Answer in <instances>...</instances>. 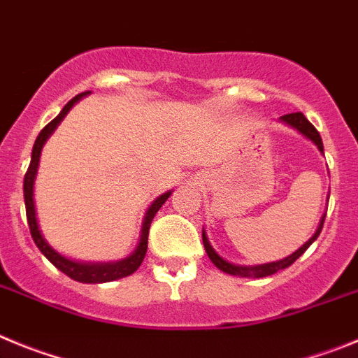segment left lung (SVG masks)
I'll return each instance as SVG.
<instances>
[{"label":"left lung","instance_id":"8db88e82","mask_svg":"<svg viewBox=\"0 0 358 358\" xmlns=\"http://www.w3.org/2000/svg\"><path fill=\"white\" fill-rule=\"evenodd\" d=\"M280 123L287 124V127L294 128L298 134H301L305 137V139L312 141V143L315 144V148L321 151V153H324L323 150V141H321V135L320 131L315 130L314 127H312L310 123H308V119L305 117L301 112H294V114H285L280 117ZM324 215L321 217L320 221V227H317V230L314 231V235H312L310 239L307 241V243L303 244L301 248H298V250L294 251V253H291L289 257H285V259H280L276 260V262H267V264H259V266H239V264H231L228 262V260H224L223 257L219 255L217 251L212 248L210 241H208L207 237V231H205V228H203L201 231V237H203V246H205V251H207L208 259L212 260V264H214L217 269H221L223 273H228V275H234V276H243V278H264V276H269V275H275V273H278L280 269H285V267L291 266L294 260H298L299 257L303 255L305 251H307V248L310 246L312 243H314L317 237H320L321 234V228H323V223H324Z\"/></svg>","mask_w":358,"mask_h":358}]
</instances>
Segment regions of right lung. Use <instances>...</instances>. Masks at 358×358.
<instances>
[{
  "mask_svg": "<svg viewBox=\"0 0 358 358\" xmlns=\"http://www.w3.org/2000/svg\"><path fill=\"white\" fill-rule=\"evenodd\" d=\"M91 94V92H82V94L75 96V98L71 99L67 103L66 107L62 108L57 117L48 123L46 127L41 130L38 137L35 139L34 150H31V160H30V167H28L27 175H24V183H22V189H24V205H27V219H28V227H30V234L34 237V243L37 244V248L41 250L44 257L53 264L57 269L67 275L69 278L76 280V282L82 283H105V282H114V280L124 278V276H130L131 273H135L139 269V266L143 264L144 257H146V250H148V234H150V227L151 221L155 217V214L159 212V208L162 207L166 199L173 194V191H167L164 194H160L155 201L151 203L150 208L146 210V215L143 219V228H141V237H139V244L131 251V255H128L127 259L115 260V262H82V260H73L69 257H64L62 253L55 250L46 239H44L43 231L38 228V221H37V210H35V198H34V185H35V178H37V169H38V162H41V151H43L44 144L46 141L50 139L51 134L57 130L60 123H62V119L66 117L67 112L71 108L75 107L76 103L83 98V96Z\"/></svg>",
  "mask_w": 358,
  "mask_h": 358,
  "instance_id": "right-lung-1",
  "label": "right lung"
}]
</instances>
